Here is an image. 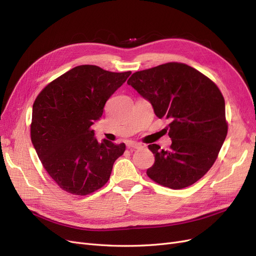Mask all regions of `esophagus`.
<instances>
[{
  "instance_id": "obj_1",
  "label": "esophagus",
  "mask_w": 256,
  "mask_h": 256,
  "mask_svg": "<svg viewBox=\"0 0 256 256\" xmlns=\"http://www.w3.org/2000/svg\"><path fill=\"white\" fill-rule=\"evenodd\" d=\"M126 145H127L128 148H136V150L141 148V147H142L141 144H138V143L134 142V141H128V142L126 143Z\"/></svg>"
}]
</instances>
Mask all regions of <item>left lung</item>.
I'll use <instances>...</instances> for the list:
<instances>
[{
    "mask_svg": "<svg viewBox=\"0 0 256 256\" xmlns=\"http://www.w3.org/2000/svg\"><path fill=\"white\" fill-rule=\"evenodd\" d=\"M148 100L159 118L170 120V150L148 145L154 164L152 180L174 190L196 182L212 166L228 134L226 102L219 88L205 74L171 62L136 72L127 81Z\"/></svg>",
    "mask_w": 256,
    "mask_h": 256,
    "instance_id": "left-lung-1",
    "label": "left lung"
}]
</instances>
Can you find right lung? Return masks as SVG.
Masks as SVG:
<instances>
[{
    "label": "right lung",
    "instance_id": "add662e5",
    "mask_svg": "<svg viewBox=\"0 0 256 256\" xmlns=\"http://www.w3.org/2000/svg\"><path fill=\"white\" fill-rule=\"evenodd\" d=\"M131 72L76 66L50 82L33 104L30 140L42 166L60 189L88 196L108 182L124 143L97 141L92 124Z\"/></svg>",
    "mask_w": 256,
    "mask_h": 256
}]
</instances>
